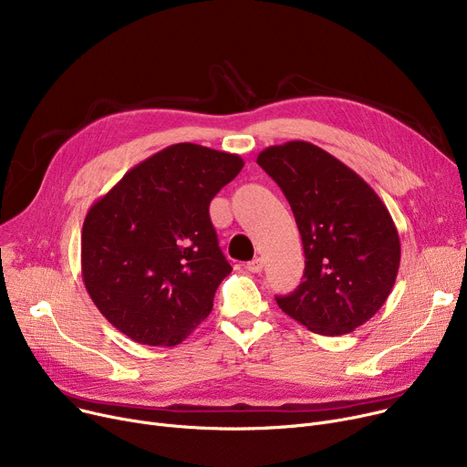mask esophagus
I'll list each match as a JSON object with an SVG mask.
<instances>
[{
    "label": "esophagus",
    "instance_id": "34e87169",
    "mask_svg": "<svg viewBox=\"0 0 467 467\" xmlns=\"http://www.w3.org/2000/svg\"><path fill=\"white\" fill-rule=\"evenodd\" d=\"M245 268H247V270H250V272H254V274H259V272L263 270V259H259V257H257V259L250 261V263H247V265H245Z\"/></svg>",
    "mask_w": 467,
    "mask_h": 467
}]
</instances>
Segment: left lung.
I'll list each match as a JSON object with an SVG mask.
<instances>
[{
	"mask_svg": "<svg viewBox=\"0 0 467 467\" xmlns=\"http://www.w3.org/2000/svg\"><path fill=\"white\" fill-rule=\"evenodd\" d=\"M257 163L287 197L304 245L302 284L275 296L316 334L341 336L374 317L400 266V236L378 193L323 148L291 140Z\"/></svg>",
	"mask_w": 467,
	"mask_h": 467,
	"instance_id": "1",
	"label": "left lung"
}]
</instances>
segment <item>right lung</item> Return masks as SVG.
<instances>
[{
    "mask_svg": "<svg viewBox=\"0 0 467 467\" xmlns=\"http://www.w3.org/2000/svg\"><path fill=\"white\" fill-rule=\"evenodd\" d=\"M242 167L236 153L172 144L123 174L88 210L80 242L86 291L137 344L178 346L212 312L233 266L208 208Z\"/></svg>",
    "mask_w": 467,
    "mask_h": 467,
    "instance_id": "obj_1",
    "label": "right lung"
}]
</instances>
